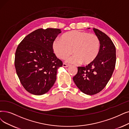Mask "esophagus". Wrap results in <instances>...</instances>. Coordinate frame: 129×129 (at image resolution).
Listing matches in <instances>:
<instances>
[{
    "instance_id": "34e87169",
    "label": "esophagus",
    "mask_w": 129,
    "mask_h": 129,
    "mask_svg": "<svg viewBox=\"0 0 129 129\" xmlns=\"http://www.w3.org/2000/svg\"><path fill=\"white\" fill-rule=\"evenodd\" d=\"M62 66L63 67H65V68H67V67H69V64H66V63H63V65H62Z\"/></svg>"
}]
</instances>
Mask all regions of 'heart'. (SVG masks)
<instances>
[{
  "label": "heart",
  "instance_id": "b5f03b06",
  "mask_svg": "<svg viewBox=\"0 0 129 129\" xmlns=\"http://www.w3.org/2000/svg\"><path fill=\"white\" fill-rule=\"evenodd\" d=\"M55 55L60 59H65L74 54L67 61L72 64L81 62L92 63L97 57L100 50V41L97 36L86 32L73 30L62 35L60 40L55 39L52 43Z\"/></svg>",
  "mask_w": 129,
  "mask_h": 129
}]
</instances>
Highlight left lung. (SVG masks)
<instances>
[{
  "instance_id": "1",
  "label": "left lung",
  "mask_w": 129,
  "mask_h": 129,
  "mask_svg": "<svg viewBox=\"0 0 129 129\" xmlns=\"http://www.w3.org/2000/svg\"><path fill=\"white\" fill-rule=\"evenodd\" d=\"M100 41V50L96 59L86 67H78L73 80L84 94L92 95L104 88L115 69L116 49L111 39L100 30L93 28Z\"/></svg>"
}]
</instances>
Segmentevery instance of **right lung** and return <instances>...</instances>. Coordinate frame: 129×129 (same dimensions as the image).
Returning <instances> with one entry per match:
<instances>
[{"label":"right lung","mask_w":129,"mask_h":129,"mask_svg":"<svg viewBox=\"0 0 129 129\" xmlns=\"http://www.w3.org/2000/svg\"><path fill=\"white\" fill-rule=\"evenodd\" d=\"M61 32L58 28L38 29L18 45L15 69L20 83L29 93L43 95L53 86L58 69L63 63L53 53L52 45Z\"/></svg>","instance_id":"add662e5"}]
</instances>
